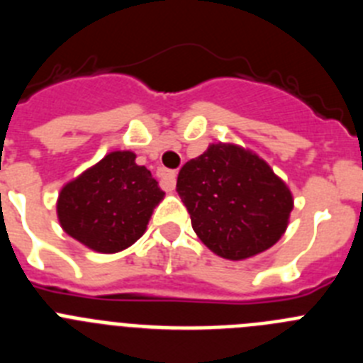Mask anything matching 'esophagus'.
Here are the masks:
<instances>
[{
  "label": "esophagus",
  "mask_w": 363,
  "mask_h": 363,
  "mask_svg": "<svg viewBox=\"0 0 363 363\" xmlns=\"http://www.w3.org/2000/svg\"><path fill=\"white\" fill-rule=\"evenodd\" d=\"M156 176L162 182V187L165 189L167 192L174 191L176 187V172L171 171V169H165V167H160L158 171H156Z\"/></svg>",
  "instance_id": "esophagus-1"
}]
</instances>
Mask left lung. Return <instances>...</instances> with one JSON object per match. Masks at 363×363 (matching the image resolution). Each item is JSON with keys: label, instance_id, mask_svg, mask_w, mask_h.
Returning a JSON list of instances; mask_svg holds the SVG:
<instances>
[{"label": "left lung", "instance_id": "left-lung-1", "mask_svg": "<svg viewBox=\"0 0 363 363\" xmlns=\"http://www.w3.org/2000/svg\"><path fill=\"white\" fill-rule=\"evenodd\" d=\"M179 198L198 238L214 255L245 259L267 251L287 229L289 187L258 154L213 143L179 169Z\"/></svg>", "mask_w": 363, "mask_h": 363}]
</instances>
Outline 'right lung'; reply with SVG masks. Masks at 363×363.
<instances>
[{
  "label": "right lung",
  "instance_id": "obj_1",
  "mask_svg": "<svg viewBox=\"0 0 363 363\" xmlns=\"http://www.w3.org/2000/svg\"><path fill=\"white\" fill-rule=\"evenodd\" d=\"M165 196L130 150L108 152L69 182L57 198V220L74 240L96 252H120L142 238Z\"/></svg>",
  "mask_w": 363,
  "mask_h": 363
}]
</instances>
